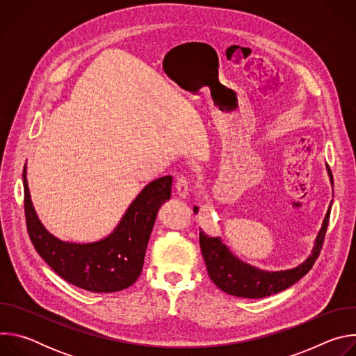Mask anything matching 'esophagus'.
<instances>
[{
	"label": "esophagus",
	"mask_w": 356,
	"mask_h": 356,
	"mask_svg": "<svg viewBox=\"0 0 356 356\" xmlns=\"http://www.w3.org/2000/svg\"><path fill=\"white\" fill-rule=\"evenodd\" d=\"M175 190H176V194L181 198H186L187 194H188V181L184 176H179L176 177V181H175Z\"/></svg>",
	"instance_id": "obj_1"
}]
</instances>
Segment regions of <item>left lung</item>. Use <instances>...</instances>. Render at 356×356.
I'll return each instance as SVG.
<instances>
[{"label": "left lung", "mask_w": 356, "mask_h": 356, "mask_svg": "<svg viewBox=\"0 0 356 356\" xmlns=\"http://www.w3.org/2000/svg\"><path fill=\"white\" fill-rule=\"evenodd\" d=\"M327 172L330 176V181L334 186L332 173L328 165ZM331 206L332 201L330 202V207L323 221V227L316 238L312 255L297 268L287 270L269 272L250 266L232 255V252L227 248L225 243H222L221 238H213L200 231V248L210 279L222 291L235 297L245 298H262L293 286L304 275L309 273L320 255L328 227ZM197 210L198 209L194 207V213H197Z\"/></svg>", "instance_id": "obj_1"}]
</instances>
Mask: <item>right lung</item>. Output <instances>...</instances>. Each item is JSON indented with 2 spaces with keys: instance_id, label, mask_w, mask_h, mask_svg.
Instances as JSON below:
<instances>
[{
  "instance_id": "add662e5",
  "label": "right lung",
  "mask_w": 356,
  "mask_h": 356,
  "mask_svg": "<svg viewBox=\"0 0 356 356\" xmlns=\"http://www.w3.org/2000/svg\"><path fill=\"white\" fill-rule=\"evenodd\" d=\"M24 201L29 238L40 258L66 282L94 293L128 289L139 277L158 211L172 193V176L150 181L131 202L117 228L104 239L65 242L39 221L24 168Z\"/></svg>"
}]
</instances>
